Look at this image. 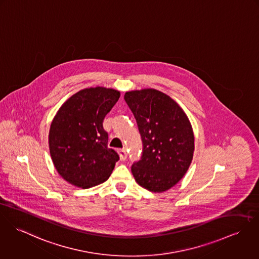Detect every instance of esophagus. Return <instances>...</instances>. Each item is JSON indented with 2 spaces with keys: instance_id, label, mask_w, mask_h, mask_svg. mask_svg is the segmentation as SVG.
Wrapping results in <instances>:
<instances>
[{
  "instance_id": "esophagus-1",
  "label": "esophagus",
  "mask_w": 259,
  "mask_h": 259,
  "mask_svg": "<svg viewBox=\"0 0 259 259\" xmlns=\"http://www.w3.org/2000/svg\"><path fill=\"white\" fill-rule=\"evenodd\" d=\"M118 153H119L121 161H125L127 159V151H126V149H124V148L120 149V150H118Z\"/></svg>"
}]
</instances>
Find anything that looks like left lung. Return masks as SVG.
<instances>
[{
  "instance_id": "obj_1",
  "label": "left lung",
  "mask_w": 259,
  "mask_h": 259,
  "mask_svg": "<svg viewBox=\"0 0 259 259\" xmlns=\"http://www.w3.org/2000/svg\"><path fill=\"white\" fill-rule=\"evenodd\" d=\"M124 99L136 119L143 152L131 171L135 181L150 192L174 187L188 171L194 155L191 122L167 94L153 89L128 91Z\"/></svg>"
}]
</instances>
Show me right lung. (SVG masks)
<instances>
[{"label":"right lung","mask_w":259,"mask_h":259,"mask_svg":"<svg viewBox=\"0 0 259 259\" xmlns=\"http://www.w3.org/2000/svg\"><path fill=\"white\" fill-rule=\"evenodd\" d=\"M120 97L112 88L90 87L69 97L50 129V153L58 174L69 184L88 189L105 182L119 160L108 148L103 120Z\"/></svg>","instance_id":"obj_1"}]
</instances>
